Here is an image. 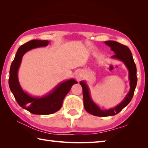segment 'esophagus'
<instances>
[{
	"mask_svg": "<svg viewBox=\"0 0 148 148\" xmlns=\"http://www.w3.org/2000/svg\"><path fill=\"white\" fill-rule=\"evenodd\" d=\"M82 78H83V74H82V73H81V72H77V73L76 74V79L78 81H81V79H82Z\"/></svg>",
	"mask_w": 148,
	"mask_h": 148,
	"instance_id": "esophagus-1",
	"label": "esophagus"
}]
</instances>
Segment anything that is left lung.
Masks as SVG:
<instances>
[{"mask_svg": "<svg viewBox=\"0 0 148 148\" xmlns=\"http://www.w3.org/2000/svg\"><path fill=\"white\" fill-rule=\"evenodd\" d=\"M104 42L107 46L111 48V49L114 53V55H112L111 58L121 61L126 66L128 71V78L130 80V87L129 92L127 94L123 100L119 104L114 108L103 110L100 109V107L97 106L91 98L89 87L86 81H80L79 83L83 88L84 109L90 114L96 116H100V117L116 115L120 112L125 107H126L132 99L137 82L136 65L134 63L130 49L127 46L123 45L120 43L113 41V40H108Z\"/></svg>", "mask_w": 148, "mask_h": 148, "instance_id": "obj_1", "label": "left lung"}]
</instances>
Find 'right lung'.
Listing matches in <instances>:
<instances>
[{"instance_id":"obj_1","label":"right lung","mask_w":148,"mask_h":148,"mask_svg":"<svg viewBox=\"0 0 148 148\" xmlns=\"http://www.w3.org/2000/svg\"><path fill=\"white\" fill-rule=\"evenodd\" d=\"M49 43L46 40H32L21 45L18 49L9 71V85L16 100L22 108L34 114H51L58 111L62 108L63 100L72 85L77 83L74 79L64 81L56 85L51 92L42 97L30 95L21 88L18 72L23 56L29 50L47 46Z\"/></svg>"}]
</instances>
